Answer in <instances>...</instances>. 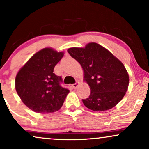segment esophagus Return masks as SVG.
I'll list each match as a JSON object with an SVG mask.
<instances>
[{
	"label": "esophagus",
	"mask_w": 149,
	"mask_h": 149,
	"mask_svg": "<svg viewBox=\"0 0 149 149\" xmlns=\"http://www.w3.org/2000/svg\"><path fill=\"white\" fill-rule=\"evenodd\" d=\"M79 84H80V83H79V82H76V83H75L74 84H73V85H72L73 88H74V89H76V88H77V87H78V85H79Z\"/></svg>",
	"instance_id": "esophagus-1"
}]
</instances>
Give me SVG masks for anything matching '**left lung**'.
<instances>
[{
    "label": "left lung",
    "mask_w": 149,
    "mask_h": 149,
    "mask_svg": "<svg viewBox=\"0 0 149 149\" xmlns=\"http://www.w3.org/2000/svg\"><path fill=\"white\" fill-rule=\"evenodd\" d=\"M67 51L81 65L83 80L90 86V96L83 100L85 107L103 111L118 104L129 85V75L123 64L96 42H90L85 47H71Z\"/></svg>",
    "instance_id": "8db88e82"
}]
</instances>
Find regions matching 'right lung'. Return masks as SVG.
<instances>
[{
    "mask_svg": "<svg viewBox=\"0 0 149 149\" xmlns=\"http://www.w3.org/2000/svg\"><path fill=\"white\" fill-rule=\"evenodd\" d=\"M64 54L45 47L34 54L18 71L16 91L22 102L34 112L50 113L62 107L69 90L61 86V77L53 71Z\"/></svg>",
    "mask_w": 149,
    "mask_h": 149,
    "instance_id": "1",
    "label": "right lung"
}]
</instances>
